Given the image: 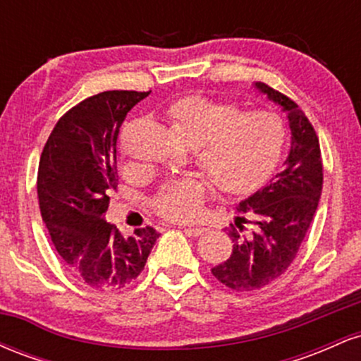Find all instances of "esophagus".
I'll return each instance as SVG.
<instances>
[{"instance_id": "esophagus-1", "label": "esophagus", "mask_w": 361, "mask_h": 361, "mask_svg": "<svg viewBox=\"0 0 361 361\" xmlns=\"http://www.w3.org/2000/svg\"><path fill=\"white\" fill-rule=\"evenodd\" d=\"M207 231H209L207 227H185V233L188 235H202Z\"/></svg>"}]
</instances>
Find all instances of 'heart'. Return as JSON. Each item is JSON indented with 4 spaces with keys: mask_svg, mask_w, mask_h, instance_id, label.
<instances>
[{
    "mask_svg": "<svg viewBox=\"0 0 361 361\" xmlns=\"http://www.w3.org/2000/svg\"><path fill=\"white\" fill-rule=\"evenodd\" d=\"M173 130L197 149V163L224 193L247 195L270 180L287 142L283 120L271 111H246L192 94L169 109ZM209 193L205 178H183L157 193V214L173 222L200 217Z\"/></svg>",
    "mask_w": 361,
    "mask_h": 361,
    "instance_id": "b5f03b06",
    "label": "heart"
}]
</instances>
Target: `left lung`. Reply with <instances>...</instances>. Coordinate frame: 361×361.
<instances>
[{
	"label": "left lung",
	"mask_w": 361,
	"mask_h": 361,
	"mask_svg": "<svg viewBox=\"0 0 361 361\" xmlns=\"http://www.w3.org/2000/svg\"><path fill=\"white\" fill-rule=\"evenodd\" d=\"M255 86L287 114L292 146L279 175L238 207L241 215L235 217V226L242 230L250 218L255 226L253 234L244 238L231 226L233 255L212 268L215 279L238 292L267 287L287 271L304 243L322 192L321 147L312 123L280 91L264 82Z\"/></svg>",
	"instance_id": "1"
}]
</instances>
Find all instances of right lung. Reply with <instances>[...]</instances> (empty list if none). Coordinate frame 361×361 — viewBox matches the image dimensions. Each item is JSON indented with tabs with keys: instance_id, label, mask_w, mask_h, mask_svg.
Wrapping results in <instances>:
<instances>
[{
	"instance_id": "obj_1",
	"label": "right lung",
	"mask_w": 361,
	"mask_h": 361,
	"mask_svg": "<svg viewBox=\"0 0 361 361\" xmlns=\"http://www.w3.org/2000/svg\"><path fill=\"white\" fill-rule=\"evenodd\" d=\"M149 91H103L59 118L39 164L40 214L54 246L74 276L94 290L135 280L159 234L152 227L123 238L105 221L117 190L120 126Z\"/></svg>"
}]
</instances>
